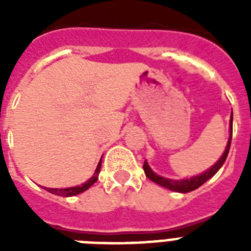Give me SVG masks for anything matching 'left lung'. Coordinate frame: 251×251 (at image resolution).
Returning a JSON list of instances; mask_svg holds the SVG:
<instances>
[{"label": "left lung", "instance_id": "8db88e82", "mask_svg": "<svg viewBox=\"0 0 251 251\" xmlns=\"http://www.w3.org/2000/svg\"><path fill=\"white\" fill-rule=\"evenodd\" d=\"M232 124H233V113L230 116V134L229 139H228V145L226 147V151L222 155V157L219 159L216 163H215L210 169H207L206 172H203L202 175L194 176V177H190V178H183V179H171L165 178V177H161V176L156 175L155 172L150 168L149 163L145 160V164H143V169H145L146 176L149 177L152 182L157 183L163 187H167L169 190L177 191V193H189V191H193L195 189H198L199 186H202L203 183L208 181L211 177H214L216 175V172L223 167V164L226 163V156H228V152H229L230 149V141H232Z\"/></svg>", "mask_w": 251, "mask_h": 251}]
</instances>
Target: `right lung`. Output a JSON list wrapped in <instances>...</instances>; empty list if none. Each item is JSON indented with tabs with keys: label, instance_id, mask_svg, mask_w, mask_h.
Returning a JSON list of instances; mask_svg holds the SVG:
<instances>
[{
	"label": "right lung",
	"instance_id": "right-lung-1",
	"mask_svg": "<svg viewBox=\"0 0 251 251\" xmlns=\"http://www.w3.org/2000/svg\"><path fill=\"white\" fill-rule=\"evenodd\" d=\"M100 168H101V160H100V163H99L94 176H92L90 179H87L86 182L82 183V185H78V186H73V187H66V189H49V187H45V190H48L49 193H52V194L60 195V197H73V195L80 194V193L86 191L88 187L92 186V185L98 181L99 173H100Z\"/></svg>",
	"mask_w": 251,
	"mask_h": 251
}]
</instances>
